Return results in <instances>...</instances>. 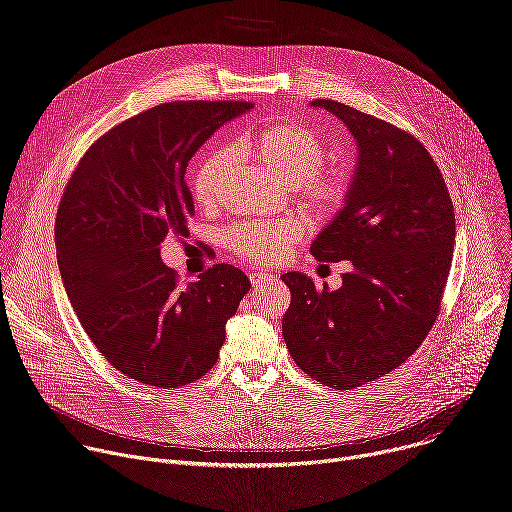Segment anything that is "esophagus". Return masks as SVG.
Returning <instances> with one entry per match:
<instances>
[{"mask_svg":"<svg viewBox=\"0 0 512 512\" xmlns=\"http://www.w3.org/2000/svg\"><path fill=\"white\" fill-rule=\"evenodd\" d=\"M249 279H251L253 287H257V285H263V283H267V281H273L275 275L269 273V271H255V273L249 275Z\"/></svg>","mask_w":512,"mask_h":512,"instance_id":"34e87169","label":"esophagus"}]
</instances>
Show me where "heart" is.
<instances>
[{"instance_id": "b5f03b06", "label": "heart", "mask_w": 512, "mask_h": 512, "mask_svg": "<svg viewBox=\"0 0 512 512\" xmlns=\"http://www.w3.org/2000/svg\"><path fill=\"white\" fill-rule=\"evenodd\" d=\"M235 154L251 158L283 184H289L310 208L330 212L338 208L348 192V176L338 168L322 166L326 160L324 141L298 123H273L243 137ZM231 150H214L202 158L194 172L192 194L202 210L221 204L227 174L235 162ZM308 225L300 216L271 221L241 223L227 233V247L253 263L281 261L291 245L302 241Z\"/></svg>"}]
</instances>
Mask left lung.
I'll return each instance as SVG.
<instances>
[{"instance_id":"left-lung-1","label":"left lung","mask_w":512,"mask_h":512,"mask_svg":"<svg viewBox=\"0 0 512 512\" xmlns=\"http://www.w3.org/2000/svg\"><path fill=\"white\" fill-rule=\"evenodd\" d=\"M356 139L344 206L316 237L318 261H350L334 291L289 271L281 330L291 358L344 391L403 364L431 330L448 281L456 216L440 168L411 133L350 105L316 99Z\"/></svg>"}]
</instances>
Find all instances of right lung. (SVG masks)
Listing matches in <instances>:
<instances>
[{"label":"right lung","instance_id":"1","mask_svg":"<svg viewBox=\"0 0 512 512\" xmlns=\"http://www.w3.org/2000/svg\"><path fill=\"white\" fill-rule=\"evenodd\" d=\"M249 109L174 101L125 119L91 145L60 198L54 239L66 296L111 367L143 385L178 389L204 377L251 289L229 263L180 285L160 257L168 235L188 237V162Z\"/></svg>","mask_w":512,"mask_h":512}]
</instances>
